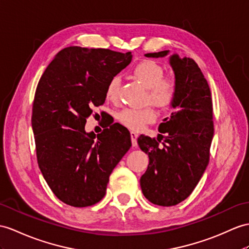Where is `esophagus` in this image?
Returning a JSON list of instances; mask_svg holds the SVG:
<instances>
[{"mask_svg": "<svg viewBox=\"0 0 249 249\" xmlns=\"http://www.w3.org/2000/svg\"><path fill=\"white\" fill-rule=\"evenodd\" d=\"M137 137H138L137 133L134 131H131V141H132L133 147H136L137 145Z\"/></svg>", "mask_w": 249, "mask_h": 249, "instance_id": "obj_1", "label": "esophagus"}]
</instances>
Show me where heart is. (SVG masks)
<instances>
[{
	"mask_svg": "<svg viewBox=\"0 0 249 249\" xmlns=\"http://www.w3.org/2000/svg\"><path fill=\"white\" fill-rule=\"evenodd\" d=\"M162 66L153 60H143L137 63L132 71V75L138 82L147 89L145 102L159 107H168L172 105L178 94V82L173 76H165ZM120 78L114 76L108 81L106 89V98L110 101L119 99ZM119 123L131 130H141L145 124L154 121L156 113L151 106L142 108L124 107L116 115Z\"/></svg>",
	"mask_w": 249,
	"mask_h": 249,
	"instance_id": "obj_1",
	"label": "heart"
}]
</instances>
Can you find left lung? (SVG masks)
<instances>
[{
	"label": "left lung",
	"mask_w": 249,
	"mask_h": 249,
	"mask_svg": "<svg viewBox=\"0 0 249 249\" xmlns=\"http://www.w3.org/2000/svg\"><path fill=\"white\" fill-rule=\"evenodd\" d=\"M169 51L145 53L167 56ZM178 94L173 112L160 124L157 138L141 135L138 145L149 156L141 178L142 191L151 203L163 207L178 205L189 196L208 166L213 137L212 99L208 82L195 60L170 57Z\"/></svg>",
	"instance_id": "obj_1"
}]
</instances>
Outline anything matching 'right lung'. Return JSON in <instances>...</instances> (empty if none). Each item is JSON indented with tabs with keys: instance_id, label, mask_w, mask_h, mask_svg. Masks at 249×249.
<instances>
[{
	"instance_id": "add662e5",
	"label": "right lung",
	"mask_w": 249,
	"mask_h": 249,
	"mask_svg": "<svg viewBox=\"0 0 249 249\" xmlns=\"http://www.w3.org/2000/svg\"><path fill=\"white\" fill-rule=\"evenodd\" d=\"M131 60V52L70 46L38 83L32 116L38 165L53 195L70 206L101 201L113 169L132 145L119 124L97 136L84 130L92 108L105 104L110 79Z\"/></svg>"
}]
</instances>
